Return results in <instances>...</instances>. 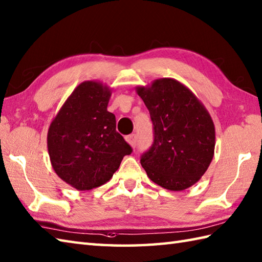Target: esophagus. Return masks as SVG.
I'll use <instances>...</instances> for the list:
<instances>
[{"instance_id": "34e87169", "label": "esophagus", "mask_w": 262, "mask_h": 262, "mask_svg": "<svg viewBox=\"0 0 262 262\" xmlns=\"http://www.w3.org/2000/svg\"><path fill=\"white\" fill-rule=\"evenodd\" d=\"M126 141H127V143L129 144L132 147H135L136 146V143H137V136L135 134L128 135V136H126Z\"/></svg>"}]
</instances>
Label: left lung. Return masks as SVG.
<instances>
[{
	"mask_svg": "<svg viewBox=\"0 0 262 262\" xmlns=\"http://www.w3.org/2000/svg\"><path fill=\"white\" fill-rule=\"evenodd\" d=\"M136 92L147 107L154 129L151 148L141 164L157 185L172 191L191 187L214 157L215 126L202 101L170 77L158 79Z\"/></svg>",
	"mask_w": 262,
	"mask_h": 262,
	"instance_id": "left-lung-1",
	"label": "left lung"
}]
</instances>
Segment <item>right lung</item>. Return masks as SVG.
<instances>
[{
    "label": "right lung",
    "instance_id": "1",
    "mask_svg": "<svg viewBox=\"0 0 262 262\" xmlns=\"http://www.w3.org/2000/svg\"><path fill=\"white\" fill-rule=\"evenodd\" d=\"M111 89L101 82L77 85L51 122L47 147L54 171L77 190L104 185L132 147L116 130L107 110Z\"/></svg>",
    "mask_w": 262,
    "mask_h": 262
}]
</instances>
